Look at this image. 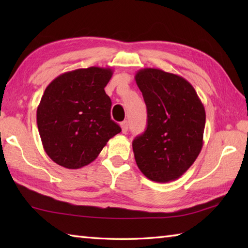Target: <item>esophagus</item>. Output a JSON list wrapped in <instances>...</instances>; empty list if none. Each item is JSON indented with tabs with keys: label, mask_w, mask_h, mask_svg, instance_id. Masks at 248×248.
I'll return each instance as SVG.
<instances>
[{
	"label": "esophagus",
	"mask_w": 248,
	"mask_h": 248,
	"mask_svg": "<svg viewBox=\"0 0 248 248\" xmlns=\"http://www.w3.org/2000/svg\"><path fill=\"white\" fill-rule=\"evenodd\" d=\"M120 127H121V131H123V133H127V131H128V128H129L128 121H127V120L123 121V123L120 124Z\"/></svg>",
	"instance_id": "obj_1"
}]
</instances>
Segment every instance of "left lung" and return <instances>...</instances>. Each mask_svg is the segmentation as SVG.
<instances>
[{"label": "left lung", "instance_id": "1", "mask_svg": "<svg viewBox=\"0 0 248 248\" xmlns=\"http://www.w3.org/2000/svg\"><path fill=\"white\" fill-rule=\"evenodd\" d=\"M148 110L146 130L132 142L139 170L169 183L194 164L203 145L205 110L191 84L173 73L146 68L136 74Z\"/></svg>", "mask_w": 248, "mask_h": 248}]
</instances>
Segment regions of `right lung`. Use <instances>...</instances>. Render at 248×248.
<instances>
[{
    "instance_id": "1",
    "label": "right lung",
    "mask_w": 248,
    "mask_h": 248,
    "mask_svg": "<svg viewBox=\"0 0 248 248\" xmlns=\"http://www.w3.org/2000/svg\"><path fill=\"white\" fill-rule=\"evenodd\" d=\"M109 68L91 66L59 75L37 108V125L48 156L69 170L89 165L109 139L121 131L110 118L111 100L105 86Z\"/></svg>"
}]
</instances>
